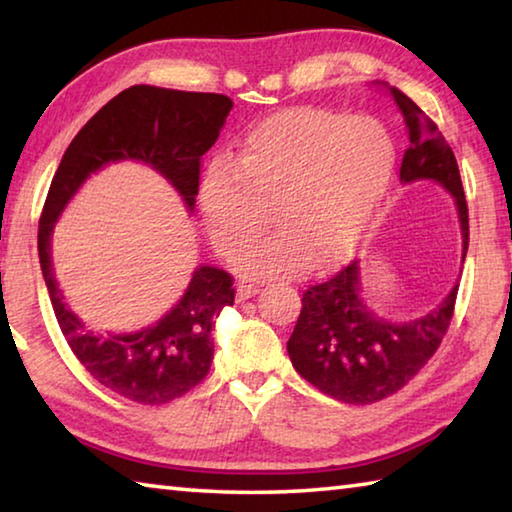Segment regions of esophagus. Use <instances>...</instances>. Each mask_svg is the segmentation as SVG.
I'll use <instances>...</instances> for the list:
<instances>
[{
	"label": "esophagus",
	"mask_w": 512,
	"mask_h": 512,
	"mask_svg": "<svg viewBox=\"0 0 512 512\" xmlns=\"http://www.w3.org/2000/svg\"><path fill=\"white\" fill-rule=\"evenodd\" d=\"M255 293H257L255 284H250V282H239V284H237V298H239V300L253 298Z\"/></svg>",
	"instance_id": "34e87169"
}]
</instances>
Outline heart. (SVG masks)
I'll return each instance as SVG.
<instances>
[{
  "mask_svg": "<svg viewBox=\"0 0 512 512\" xmlns=\"http://www.w3.org/2000/svg\"><path fill=\"white\" fill-rule=\"evenodd\" d=\"M395 162L379 121L325 108H291L246 135L239 160L216 158L198 189L201 214L221 255H235L272 218L275 236L235 257L248 277L300 271L309 255L348 250L384 196Z\"/></svg>",
  "mask_w": 512,
  "mask_h": 512,
  "instance_id": "b5f03b06",
  "label": "heart"
}]
</instances>
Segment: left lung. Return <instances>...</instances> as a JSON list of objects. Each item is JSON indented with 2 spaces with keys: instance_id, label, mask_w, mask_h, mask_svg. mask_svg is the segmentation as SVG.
Masks as SVG:
<instances>
[{
  "instance_id": "8db88e82",
  "label": "left lung",
  "mask_w": 512,
  "mask_h": 512,
  "mask_svg": "<svg viewBox=\"0 0 512 512\" xmlns=\"http://www.w3.org/2000/svg\"><path fill=\"white\" fill-rule=\"evenodd\" d=\"M395 103L406 126L400 180H436L454 196L463 232V259L470 221L461 173L452 146L433 121L391 85L379 90ZM458 284L440 305L420 318L393 323L377 316L361 293L359 259L302 293L298 323L287 343L302 379L345 404H372L400 391L427 366L452 323Z\"/></svg>"
}]
</instances>
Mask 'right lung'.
Instances as JSON below:
<instances>
[{
    "label": "right lung",
    "instance_id": "1",
    "mask_svg": "<svg viewBox=\"0 0 512 512\" xmlns=\"http://www.w3.org/2000/svg\"><path fill=\"white\" fill-rule=\"evenodd\" d=\"M232 110L212 92L133 85L85 124L60 160L38 225V255L51 307L67 345L83 368L126 400L167 404L201 384L212 366L214 318L235 302L232 275L214 266L194 271L169 314L131 334H94L67 307L51 268V232L79 187L110 162L140 160L160 171L194 210L201 160Z\"/></svg>",
    "mask_w": 512,
    "mask_h": 512
}]
</instances>
